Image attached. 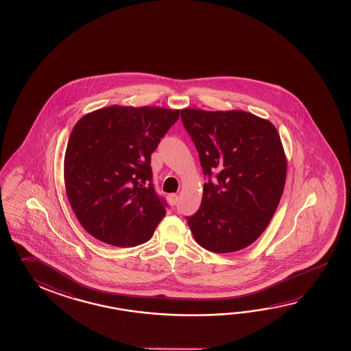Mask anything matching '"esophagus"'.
<instances>
[{
	"label": "esophagus",
	"instance_id": "34e87169",
	"mask_svg": "<svg viewBox=\"0 0 351 351\" xmlns=\"http://www.w3.org/2000/svg\"><path fill=\"white\" fill-rule=\"evenodd\" d=\"M178 199H179V196L176 195V193H170V195H167V201H169V204L171 206H175L178 204Z\"/></svg>",
	"mask_w": 351,
	"mask_h": 351
}]
</instances>
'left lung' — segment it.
Returning <instances> with one entry per match:
<instances>
[{
    "instance_id": "obj_1",
    "label": "left lung",
    "mask_w": 351,
    "mask_h": 351,
    "mask_svg": "<svg viewBox=\"0 0 351 351\" xmlns=\"http://www.w3.org/2000/svg\"><path fill=\"white\" fill-rule=\"evenodd\" d=\"M181 120L207 179L199 211L186 217L193 237L215 253L245 248L269 225L285 190L287 160L276 126L242 110L186 108Z\"/></svg>"
}]
</instances>
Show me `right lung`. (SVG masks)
<instances>
[{"label": "right lung", "instance_id": "right-lung-1", "mask_svg": "<svg viewBox=\"0 0 351 351\" xmlns=\"http://www.w3.org/2000/svg\"><path fill=\"white\" fill-rule=\"evenodd\" d=\"M179 115L158 106H112L74 125L64 156L66 196L94 239L115 247L152 239L167 207L154 189L152 154Z\"/></svg>", "mask_w": 351, "mask_h": 351}]
</instances>
